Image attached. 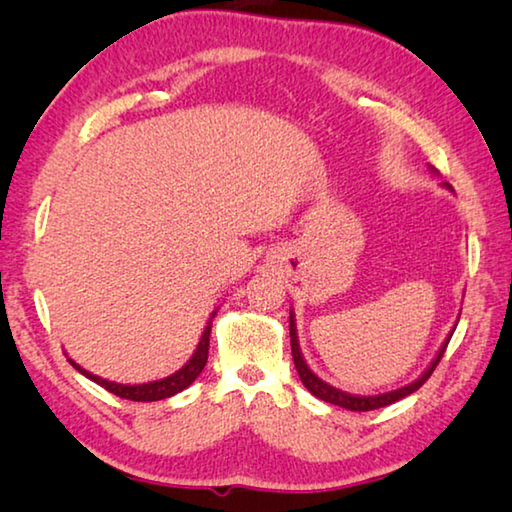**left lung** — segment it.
Instances as JSON below:
<instances>
[{
	"instance_id": "left-lung-1",
	"label": "left lung",
	"mask_w": 512,
	"mask_h": 512,
	"mask_svg": "<svg viewBox=\"0 0 512 512\" xmlns=\"http://www.w3.org/2000/svg\"><path fill=\"white\" fill-rule=\"evenodd\" d=\"M431 171H436V169H431ZM445 187H447V189H452L449 185H445ZM454 329H456V327H454ZM454 329H452V332H449V336L445 339V343L440 345V350H438V354H436V359L431 361V366H429L427 370H424V372H422V377L415 379L413 384L397 388V391H391V393L368 395V397H366V395H350V393H343V391H339V388L329 386L327 381H323L320 377H316L314 372L309 370L307 361H305V357H302V352H300L298 332H296V316H293V311L289 314L291 354H293V363H296V370H298V375H300V381H302V384H305V388H307V391H309L311 395H316V397H318V400L329 402V404H336V406H343V409H348V411H372V409H381V406L393 404V402H397V400H402V397H406V395H411V393L418 391V388L424 384V381H427V379L431 377V372L436 370L438 361L443 359V354H445V350H447V343H449V339H452Z\"/></svg>"
}]
</instances>
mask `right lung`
I'll list each match as a JSON object with an SVG mask.
<instances>
[{
    "label": "right lung",
    "instance_id": "right-lung-1",
    "mask_svg": "<svg viewBox=\"0 0 512 512\" xmlns=\"http://www.w3.org/2000/svg\"><path fill=\"white\" fill-rule=\"evenodd\" d=\"M214 314H216V311H212L210 320H207V325L203 329V336L196 345L192 359H189L183 368L173 372V375L158 379V381H149V384H133V386L131 384H117V381H108V379H103L99 375H92V372L81 368L79 363L72 361V359H67V361L72 363V366L79 370L81 375L92 379L94 384L103 386L112 395L124 397V400H133V402H158V400H164V397H171V395H176L180 391H185V388L189 384H194V379L203 372L205 363H207V350H210V332H212Z\"/></svg>",
    "mask_w": 512,
    "mask_h": 512
}]
</instances>
